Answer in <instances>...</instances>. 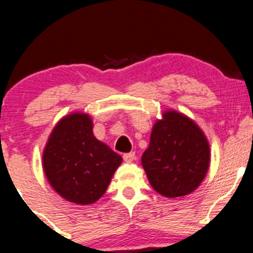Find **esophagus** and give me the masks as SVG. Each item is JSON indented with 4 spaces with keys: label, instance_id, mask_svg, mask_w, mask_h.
<instances>
[{
    "label": "esophagus",
    "instance_id": "34e87169",
    "mask_svg": "<svg viewBox=\"0 0 253 253\" xmlns=\"http://www.w3.org/2000/svg\"><path fill=\"white\" fill-rule=\"evenodd\" d=\"M134 157H136V154H134V152H131V153H125V154L122 155V158H124V160H125V162H127V163L133 162Z\"/></svg>",
    "mask_w": 253,
    "mask_h": 253
}]
</instances>
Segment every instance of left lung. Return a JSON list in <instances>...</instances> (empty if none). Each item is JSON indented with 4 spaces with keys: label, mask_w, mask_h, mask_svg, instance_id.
<instances>
[{
    "label": "left lung",
    "mask_w": 253,
    "mask_h": 253,
    "mask_svg": "<svg viewBox=\"0 0 253 253\" xmlns=\"http://www.w3.org/2000/svg\"><path fill=\"white\" fill-rule=\"evenodd\" d=\"M150 134L142 165L152 187L168 198L181 197L200 186L209 168V144L200 127L176 111H167Z\"/></svg>",
    "instance_id": "left-lung-1"
}]
</instances>
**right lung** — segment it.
Instances as JSON below:
<instances>
[{"mask_svg": "<svg viewBox=\"0 0 253 253\" xmlns=\"http://www.w3.org/2000/svg\"><path fill=\"white\" fill-rule=\"evenodd\" d=\"M53 190L77 205H91L105 193L122 158L94 137L88 115L71 114L53 128L42 155Z\"/></svg>", "mask_w": 253, "mask_h": 253, "instance_id": "obj_1", "label": "right lung"}]
</instances>
